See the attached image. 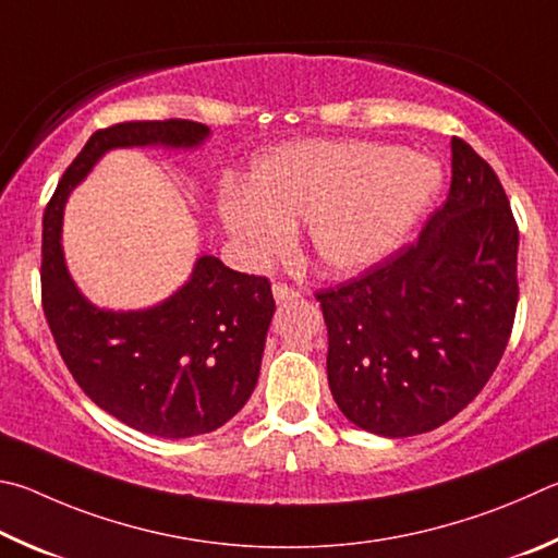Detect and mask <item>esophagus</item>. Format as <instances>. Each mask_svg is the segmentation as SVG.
<instances>
[{
  "label": "esophagus",
  "mask_w": 558,
  "mask_h": 558,
  "mask_svg": "<svg viewBox=\"0 0 558 558\" xmlns=\"http://www.w3.org/2000/svg\"><path fill=\"white\" fill-rule=\"evenodd\" d=\"M271 294L277 299V304H287V301H294L301 296V291L296 287L287 284V281H274L271 284Z\"/></svg>",
  "instance_id": "esophagus-1"
}]
</instances>
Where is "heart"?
<instances>
[{"label":"heart","mask_w":558,"mask_h":558,"mask_svg":"<svg viewBox=\"0 0 558 558\" xmlns=\"http://www.w3.org/2000/svg\"><path fill=\"white\" fill-rule=\"evenodd\" d=\"M441 189L426 156L365 142H296L254 163L244 189L220 195V218L244 257L291 247L306 220L308 252L333 277L365 271L397 252Z\"/></svg>","instance_id":"b5f03b06"}]
</instances>
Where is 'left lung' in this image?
<instances>
[{
    "mask_svg": "<svg viewBox=\"0 0 558 558\" xmlns=\"http://www.w3.org/2000/svg\"><path fill=\"white\" fill-rule=\"evenodd\" d=\"M451 189L414 244L318 291L328 385L355 426L402 438L473 402L512 333L520 230L500 179L451 142Z\"/></svg>",
    "mask_w": 558,
    "mask_h": 558,
    "instance_id": "left-lung-1",
    "label": "left lung"
}]
</instances>
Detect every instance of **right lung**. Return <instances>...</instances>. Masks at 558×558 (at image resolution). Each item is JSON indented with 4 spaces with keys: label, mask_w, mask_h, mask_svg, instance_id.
<instances>
[{
    "label": "right lung",
    "mask_w": 558,
    "mask_h": 558,
    "mask_svg": "<svg viewBox=\"0 0 558 558\" xmlns=\"http://www.w3.org/2000/svg\"><path fill=\"white\" fill-rule=\"evenodd\" d=\"M210 130L191 120L120 122L97 130L58 181L44 213L41 304L65 367L107 414L136 432L189 438L240 412L259 377L274 316L267 277L203 254L189 284L146 311L95 308L75 289L61 247L63 205L117 146H198Z\"/></svg>",
    "instance_id": "1"
}]
</instances>
